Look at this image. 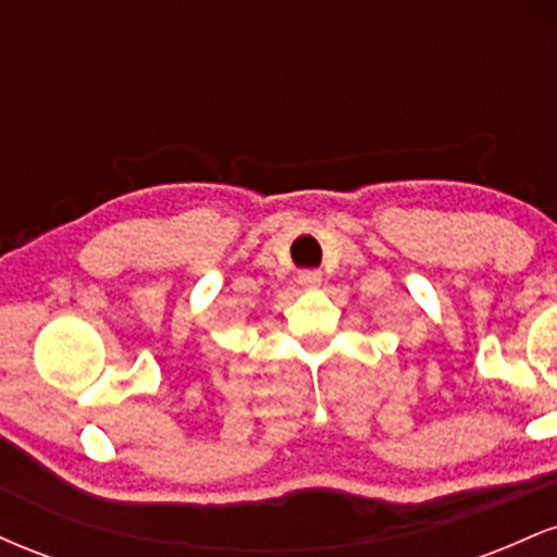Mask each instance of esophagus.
I'll return each instance as SVG.
<instances>
[{
	"mask_svg": "<svg viewBox=\"0 0 557 557\" xmlns=\"http://www.w3.org/2000/svg\"><path fill=\"white\" fill-rule=\"evenodd\" d=\"M319 283H322V272H317V270H304V272H298V285L300 287H319Z\"/></svg>",
	"mask_w": 557,
	"mask_h": 557,
	"instance_id": "esophagus-1",
	"label": "esophagus"
}]
</instances>
